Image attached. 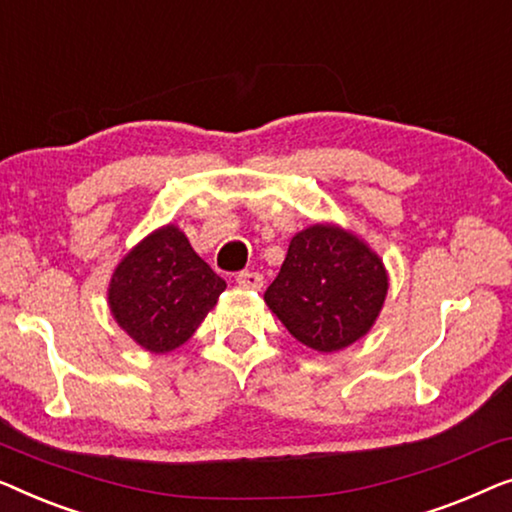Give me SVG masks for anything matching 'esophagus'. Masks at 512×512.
Instances as JSON below:
<instances>
[{
    "instance_id": "34e87169",
    "label": "esophagus",
    "mask_w": 512,
    "mask_h": 512,
    "mask_svg": "<svg viewBox=\"0 0 512 512\" xmlns=\"http://www.w3.org/2000/svg\"><path fill=\"white\" fill-rule=\"evenodd\" d=\"M236 283L246 287V290H262L264 276L259 271H241L239 276H236Z\"/></svg>"
}]
</instances>
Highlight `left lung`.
I'll list each match as a JSON object with an SVG mask.
<instances>
[{
    "instance_id": "obj_1",
    "label": "left lung",
    "mask_w": 512,
    "mask_h": 512,
    "mask_svg": "<svg viewBox=\"0 0 512 512\" xmlns=\"http://www.w3.org/2000/svg\"><path fill=\"white\" fill-rule=\"evenodd\" d=\"M387 294V273L373 250L343 229L313 225L290 241L264 301L308 348H348L373 327Z\"/></svg>"
}]
</instances>
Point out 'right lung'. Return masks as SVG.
<instances>
[{
    "label": "right lung",
    "instance_id": "obj_1",
    "mask_svg": "<svg viewBox=\"0 0 512 512\" xmlns=\"http://www.w3.org/2000/svg\"><path fill=\"white\" fill-rule=\"evenodd\" d=\"M227 283L174 225L143 239L115 269L109 304L118 325L150 352H171L201 325Z\"/></svg>",
    "mask_w": 512,
    "mask_h": 512
}]
</instances>
